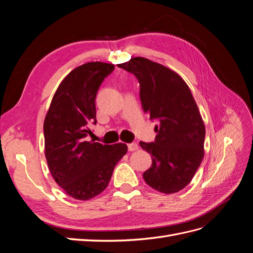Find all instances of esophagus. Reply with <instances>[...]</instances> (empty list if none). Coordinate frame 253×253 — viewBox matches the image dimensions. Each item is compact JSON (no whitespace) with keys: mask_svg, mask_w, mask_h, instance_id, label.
<instances>
[{"mask_svg":"<svg viewBox=\"0 0 253 253\" xmlns=\"http://www.w3.org/2000/svg\"><path fill=\"white\" fill-rule=\"evenodd\" d=\"M138 148H139V145L137 144V142H132V143L127 144V149H128V151H131V152L138 150Z\"/></svg>","mask_w":253,"mask_h":253,"instance_id":"1","label":"esophagus"}]
</instances>
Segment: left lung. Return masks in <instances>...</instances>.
Here are the masks:
<instances>
[{
	"instance_id": "obj_1",
	"label": "left lung",
	"mask_w": 253,
	"mask_h": 253,
	"mask_svg": "<svg viewBox=\"0 0 253 253\" xmlns=\"http://www.w3.org/2000/svg\"><path fill=\"white\" fill-rule=\"evenodd\" d=\"M117 65L136 76L143 111L159 121L155 141L139 143L152 156L143 179L158 192H178L192 180L205 155L206 129L192 93L177 73L147 58Z\"/></svg>"
}]
</instances>
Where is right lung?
<instances>
[{"instance_id": "right-lung-1", "label": "right lung", "mask_w": 253, "mask_h": 253, "mask_svg": "<svg viewBox=\"0 0 253 253\" xmlns=\"http://www.w3.org/2000/svg\"><path fill=\"white\" fill-rule=\"evenodd\" d=\"M114 64L88 62L59 84L44 120L45 157L50 174L67 195L88 201L108 187L115 166L127 152L126 143L87 141L96 125V95Z\"/></svg>"}]
</instances>
